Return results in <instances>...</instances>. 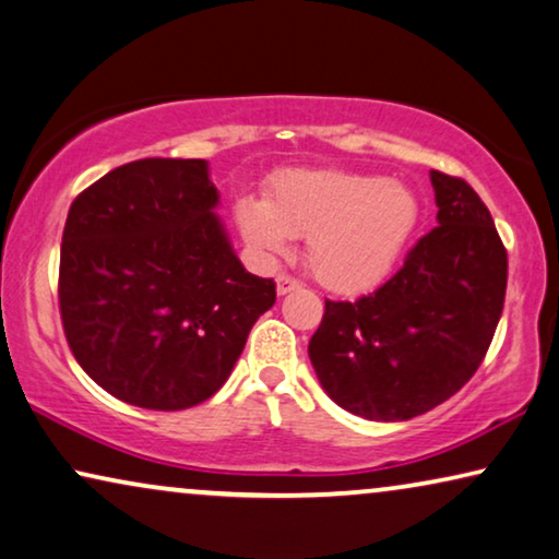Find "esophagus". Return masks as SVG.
Returning a JSON list of instances; mask_svg holds the SVG:
<instances>
[{
	"label": "esophagus",
	"instance_id": "esophagus-1",
	"mask_svg": "<svg viewBox=\"0 0 559 559\" xmlns=\"http://www.w3.org/2000/svg\"><path fill=\"white\" fill-rule=\"evenodd\" d=\"M298 288V281L294 276H288V273H281V276L276 278V290L278 296H286L290 294V290Z\"/></svg>",
	"mask_w": 559,
	"mask_h": 559
}]
</instances>
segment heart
<instances>
[{
    "label": "heart",
    "instance_id": "obj_1",
    "mask_svg": "<svg viewBox=\"0 0 559 559\" xmlns=\"http://www.w3.org/2000/svg\"><path fill=\"white\" fill-rule=\"evenodd\" d=\"M238 226L255 248L283 253L308 238L306 263L336 294H361L384 281L419 221L404 182L341 170H286L269 198H240Z\"/></svg>",
    "mask_w": 559,
    "mask_h": 559
}]
</instances>
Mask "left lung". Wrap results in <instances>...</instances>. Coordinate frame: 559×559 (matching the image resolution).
<instances>
[{"label": "left lung", "mask_w": 559, "mask_h": 559, "mask_svg": "<svg viewBox=\"0 0 559 559\" xmlns=\"http://www.w3.org/2000/svg\"><path fill=\"white\" fill-rule=\"evenodd\" d=\"M437 228L402 269L359 301H326L308 356L341 409L406 421L474 377L497 331L507 251L492 215L462 178L429 173Z\"/></svg>", "instance_id": "8db88e82"}]
</instances>
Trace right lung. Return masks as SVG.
<instances>
[{
  "label": "right lung",
  "instance_id": "add662e5",
  "mask_svg": "<svg viewBox=\"0 0 559 559\" xmlns=\"http://www.w3.org/2000/svg\"><path fill=\"white\" fill-rule=\"evenodd\" d=\"M205 160L145 157L74 198L60 313L74 359L124 404L178 412L230 377L276 283L243 269Z\"/></svg>",
  "mask_w": 559,
  "mask_h": 559
}]
</instances>
